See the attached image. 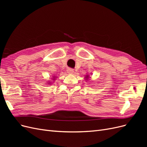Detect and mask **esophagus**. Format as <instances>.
I'll use <instances>...</instances> for the list:
<instances>
[{
	"label": "esophagus",
	"mask_w": 147,
	"mask_h": 147,
	"mask_svg": "<svg viewBox=\"0 0 147 147\" xmlns=\"http://www.w3.org/2000/svg\"><path fill=\"white\" fill-rule=\"evenodd\" d=\"M67 72L69 74H73V73L74 72V71L73 69H70V68H68L67 70Z\"/></svg>",
	"instance_id": "34e87169"
}]
</instances>
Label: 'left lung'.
<instances>
[{
	"label": "left lung",
	"instance_id": "left-lung-1",
	"mask_svg": "<svg viewBox=\"0 0 147 147\" xmlns=\"http://www.w3.org/2000/svg\"><path fill=\"white\" fill-rule=\"evenodd\" d=\"M90 75H86V76H85V77H84V78H85V80H86V82H87V80H89V78H90Z\"/></svg>",
	"mask_w": 147,
	"mask_h": 147
}]
</instances>
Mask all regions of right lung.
I'll return each instance as SVG.
<instances>
[{
  "mask_svg": "<svg viewBox=\"0 0 147 147\" xmlns=\"http://www.w3.org/2000/svg\"><path fill=\"white\" fill-rule=\"evenodd\" d=\"M56 76H55V75H53V77L51 78V80H48V81H47V83H48V84H49V85H51V84L53 83V82H55V80H56ZM52 80H53V81H52Z\"/></svg>",
  "mask_w": 147,
  "mask_h": 147,
  "instance_id": "add662e5",
  "label": "right lung"
}]
</instances>
